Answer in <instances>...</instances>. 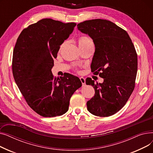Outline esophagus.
Wrapping results in <instances>:
<instances>
[{
  "mask_svg": "<svg viewBox=\"0 0 153 153\" xmlns=\"http://www.w3.org/2000/svg\"><path fill=\"white\" fill-rule=\"evenodd\" d=\"M80 80H81V82H82V86L85 85V79L84 77H80Z\"/></svg>",
  "mask_w": 153,
  "mask_h": 153,
  "instance_id": "esophagus-1",
  "label": "esophagus"
}]
</instances>
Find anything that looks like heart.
<instances>
[{
    "instance_id": "obj_1",
    "label": "heart",
    "mask_w": 153,
    "mask_h": 153,
    "mask_svg": "<svg viewBox=\"0 0 153 153\" xmlns=\"http://www.w3.org/2000/svg\"><path fill=\"white\" fill-rule=\"evenodd\" d=\"M78 45L79 48H82L88 46L93 45L92 40L88 36H82L78 39Z\"/></svg>"
}]
</instances>
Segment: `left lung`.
I'll return each instance as SVG.
<instances>
[{
    "label": "left lung",
    "mask_w": 153,
    "mask_h": 153,
    "mask_svg": "<svg viewBox=\"0 0 153 153\" xmlns=\"http://www.w3.org/2000/svg\"><path fill=\"white\" fill-rule=\"evenodd\" d=\"M82 33L89 35L95 45L91 69L103 79L95 83L88 77L86 84L95 90L87 101V110L98 117H109L123 108L132 94L137 74L138 58L127 32L110 21L86 20L77 24Z\"/></svg>",
    "instance_id": "8db88e82"
}]
</instances>
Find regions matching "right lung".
I'll return each instance as SVG.
<instances>
[{
  "mask_svg": "<svg viewBox=\"0 0 153 153\" xmlns=\"http://www.w3.org/2000/svg\"><path fill=\"white\" fill-rule=\"evenodd\" d=\"M76 25L42 19L23 30L13 49L15 83L28 105L44 117L66 113L71 96L82 86L76 76L69 74L56 79L51 72L60 46Z\"/></svg>",
  "mask_w": 153,
  "mask_h": 153,
  "instance_id": "right-lung-1",
  "label": "right lung"
}]
</instances>
